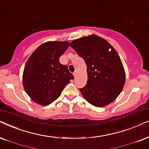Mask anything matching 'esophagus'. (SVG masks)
Here are the masks:
<instances>
[{
	"mask_svg": "<svg viewBox=\"0 0 149 149\" xmlns=\"http://www.w3.org/2000/svg\"><path fill=\"white\" fill-rule=\"evenodd\" d=\"M73 76H74V77H76V75H77V71H75L73 73Z\"/></svg>",
	"mask_w": 149,
	"mask_h": 149,
	"instance_id": "1",
	"label": "esophagus"
}]
</instances>
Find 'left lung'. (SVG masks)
Returning a JSON list of instances; mask_svg holds the SVG:
<instances>
[{"mask_svg": "<svg viewBox=\"0 0 149 149\" xmlns=\"http://www.w3.org/2000/svg\"><path fill=\"white\" fill-rule=\"evenodd\" d=\"M69 46L83 58L87 67V82L80 88L86 100L97 107L114 101L125 83V69L114 48L96 35L76 39Z\"/></svg>", "mask_w": 149, "mask_h": 149, "instance_id": "8db88e82", "label": "left lung"}]
</instances>
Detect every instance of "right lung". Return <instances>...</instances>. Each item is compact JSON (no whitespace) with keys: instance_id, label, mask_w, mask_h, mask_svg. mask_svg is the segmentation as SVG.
<instances>
[{"instance_id":"obj_1","label":"right lung","mask_w":149,"mask_h":149,"mask_svg":"<svg viewBox=\"0 0 149 149\" xmlns=\"http://www.w3.org/2000/svg\"><path fill=\"white\" fill-rule=\"evenodd\" d=\"M67 42H47L36 49L24 66L22 82L26 93L38 104L47 106L56 100L74 78L59 58L67 49Z\"/></svg>"}]
</instances>
